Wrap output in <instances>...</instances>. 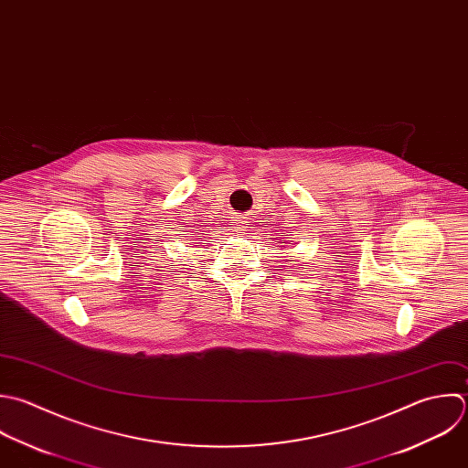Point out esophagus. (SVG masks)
Wrapping results in <instances>:
<instances>
[{
	"label": "esophagus",
	"mask_w": 468,
	"mask_h": 468,
	"mask_svg": "<svg viewBox=\"0 0 468 468\" xmlns=\"http://www.w3.org/2000/svg\"><path fill=\"white\" fill-rule=\"evenodd\" d=\"M233 228H235V231H237V233H244V231L248 229V222H246V218H244V217H237V218H235Z\"/></svg>",
	"instance_id": "1"
}]
</instances>
